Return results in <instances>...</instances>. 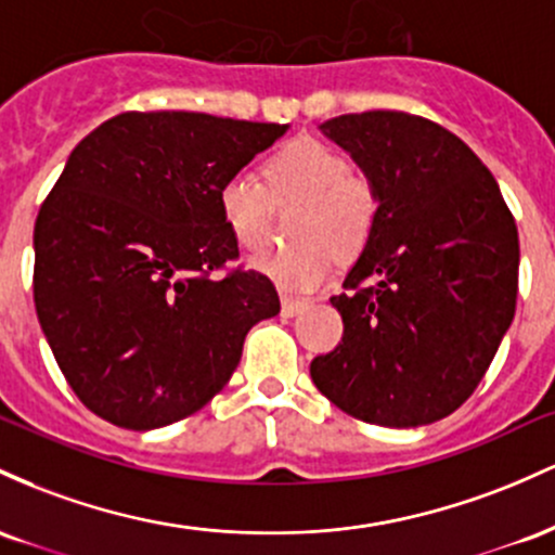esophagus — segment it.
<instances>
[{
  "instance_id": "obj_1",
  "label": "esophagus",
  "mask_w": 555,
  "mask_h": 555,
  "mask_svg": "<svg viewBox=\"0 0 555 555\" xmlns=\"http://www.w3.org/2000/svg\"><path fill=\"white\" fill-rule=\"evenodd\" d=\"M307 309V301L304 298H294V296H283V317H296Z\"/></svg>"
}]
</instances>
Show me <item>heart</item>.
I'll return each instance as SVG.
<instances>
[{"label": "heart", "instance_id": "1", "mask_svg": "<svg viewBox=\"0 0 555 555\" xmlns=\"http://www.w3.org/2000/svg\"><path fill=\"white\" fill-rule=\"evenodd\" d=\"M264 180L275 196L301 198L294 235L298 241L254 254L251 267L288 291L325 283L335 259L364 251L379 217V194L366 178L348 172V159L330 143L298 135L264 162ZM217 207L233 238L254 248L264 238L267 194L246 172H233L217 189Z\"/></svg>", "mask_w": 555, "mask_h": 555}]
</instances>
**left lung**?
Instances as JSON below:
<instances>
[{
  "instance_id": "1",
  "label": "left lung",
  "mask_w": 555,
  "mask_h": 555,
  "mask_svg": "<svg viewBox=\"0 0 555 555\" xmlns=\"http://www.w3.org/2000/svg\"><path fill=\"white\" fill-rule=\"evenodd\" d=\"M379 194L370 244L330 304L344 340L309 372L346 414L420 427L475 393L519 288V233L488 167L438 122L375 109L322 122Z\"/></svg>"
}]
</instances>
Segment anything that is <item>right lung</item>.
Listing matches in <instances>:
<instances>
[{
	"label": "right lung",
	"mask_w": 555,
	"mask_h": 555,
	"mask_svg": "<svg viewBox=\"0 0 555 555\" xmlns=\"http://www.w3.org/2000/svg\"><path fill=\"white\" fill-rule=\"evenodd\" d=\"M288 126L204 112H122L65 162L34 228V301L76 396L126 429L185 420L280 311L238 257L217 189Z\"/></svg>",
	"instance_id": "add662e5"
}]
</instances>
